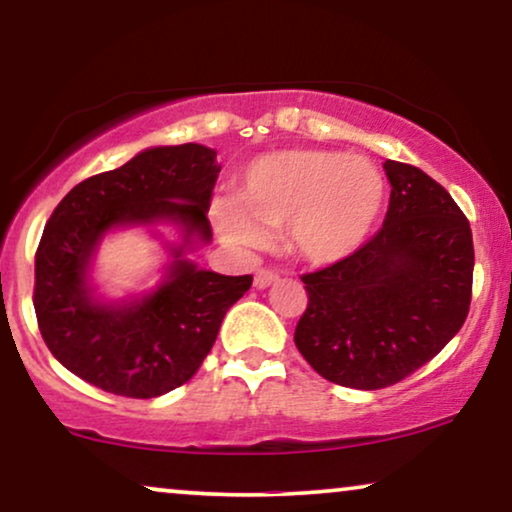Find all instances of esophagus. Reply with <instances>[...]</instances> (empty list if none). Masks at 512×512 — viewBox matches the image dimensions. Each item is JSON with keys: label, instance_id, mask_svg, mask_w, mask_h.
<instances>
[{"label": "esophagus", "instance_id": "obj_1", "mask_svg": "<svg viewBox=\"0 0 512 512\" xmlns=\"http://www.w3.org/2000/svg\"><path fill=\"white\" fill-rule=\"evenodd\" d=\"M276 281H278V274L274 269H260L255 274V288H260V290L269 288V285L276 283Z\"/></svg>", "mask_w": 512, "mask_h": 512}]
</instances>
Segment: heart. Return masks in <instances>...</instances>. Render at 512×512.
Listing matches in <instances>:
<instances>
[{
  "instance_id": "heart-1",
  "label": "heart",
  "mask_w": 512,
  "mask_h": 512,
  "mask_svg": "<svg viewBox=\"0 0 512 512\" xmlns=\"http://www.w3.org/2000/svg\"><path fill=\"white\" fill-rule=\"evenodd\" d=\"M234 196L213 203L215 227L229 241L260 248L267 229L288 227L297 255L332 264L370 234L384 206V177L363 156L285 149L252 161Z\"/></svg>"
}]
</instances>
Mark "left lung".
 Instances as JSON below:
<instances>
[{
  "mask_svg": "<svg viewBox=\"0 0 512 512\" xmlns=\"http://www.w3.org/2000/svg\"><path fill=\"white\" fill-rule=\"evenodd\" d=\"M384 227L349 257L304 274L295 344L320 377L377 391L445 349L473 295V234L442 185L410 163H384Z\"/></svg>",
  "mask_w": 512,
  "mask_h": 512,
  "instance_id": "obj_1",
  "label": "left lung"
}]
</instances>
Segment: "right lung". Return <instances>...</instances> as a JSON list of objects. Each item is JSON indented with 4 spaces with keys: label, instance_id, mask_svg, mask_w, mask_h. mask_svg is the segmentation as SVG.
I'll use <instances>...</instances> for the list:
<instances>
[{
    "label": "right lung",
    "instance_id": "1",
    "mask_svg": "<svg viewBox=\"0 0 512 512\" xmlns=\"http://www.w3.org/2000/svg\"><path fill=\"white\" fill-rule=\"evenodd\" d=\"M210 147H152L79 182L53 210L34 255V313L46 346L72 374L126 398L187 384L213 349L222 318L252 276L203 271L174 251L169 276L128 305H102L85 281L94 245L112 226L168 219L210 241L208 208L220 173Z\"/></svg>",
    "mask_w": 512,
    "mask_h": 512
}]
</instances>
